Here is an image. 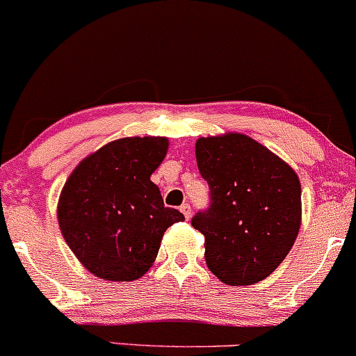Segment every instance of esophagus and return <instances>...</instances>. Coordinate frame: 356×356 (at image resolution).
I'll return each mask as SVG.
<instances>
[{
	"label": "esophagus",
	"mask_w": 356,
	"mask_h": 356,
	"mask_svg": "<svg viewBox=\"0 0 356 356\" xmlns=\"http://www.w3.org/2000/svg\"><path fill=\"white\" fill-rule=\"evenodd\" d=\"M179 210H181V213L185 216V219L188 220L190 219V213H192V207H190V204H183L181 207H179Z\"/></svg>",
	"instance_id": "obj_1"
}]
</instances>
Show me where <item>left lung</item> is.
<instances>
[{"label":"left lung","instance_id":"obj_1","mask_svg":"<svg viewBox=\"0 0 356 356\" xmlns=\"http://www.w3.org/2000/svg\"><path fill=\"white\" fill-rule=\"evenodd\" d=\"M198 170L210 205L192 219L209 270L227 285H253L277 270L300 229V181L277 154L244 134L200 137Z\"/></svg>","mask_w":356,"mask_h":356}]
</instances>
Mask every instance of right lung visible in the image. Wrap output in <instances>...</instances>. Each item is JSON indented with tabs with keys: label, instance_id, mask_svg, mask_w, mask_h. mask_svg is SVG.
Instances as JSON below:
<instances>
[{
	"label": "right lung",
	"instance_id": "add662e5",
	"mask_svg": "<svg viewBox=\"0 0 356 356\" xmlns=\"http://www.w3.org/2000/svg\"><path fill=\"white\" fill-rule=\"evenodd\" d=\"M166 152V137H124L83 159L67 178L57 220L67 246L95 277L140 278L166 229L185 220L179 210L164 207L151 181Z\"/></svg>",
	"mask_w": 356,
	"mask_h": 356
}]
</instances>
